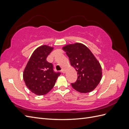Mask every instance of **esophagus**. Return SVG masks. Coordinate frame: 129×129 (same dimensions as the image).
Listing matches in <instances>:
<instances>
[{"label":"esophagus","mask_w":129,"mask_h":129,"mask_svg":"<svg viewBox=\"0 0 129 129\" xmlns=\"http://www.w3.org/2000/svg\"><path fill=\"white\" fill-rule=\"evenodd\" d=\"M66 72V69L65 68H63L62 70H61V72L62 73H65Z\"/></svg>","instance_id":"esophagus-1"}]
</instances>
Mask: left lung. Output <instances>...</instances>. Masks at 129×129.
<instances>
[{
    "instance_id": "1",
    "label": "left lung",
    "mask_w": 129,
    "mask_h": 129,
    "mask_svg": "<svg viewBox=\"0 0 129 129\" xmlns=\"http://www.w3.org/2000/svg\"><path fill=\"white\" fill-rule=\"evenodd\" d=\"M62 49L77 72V79L72 83V87L81 93L92 91L102 77V67L99 61L87 47L81 43L67 45Z\"/></svg>"
}]
</instances>
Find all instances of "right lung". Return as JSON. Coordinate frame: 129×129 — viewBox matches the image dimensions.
<instances>
[{"label":"right lung","mask_w":129,"mask_h":129,"mask_svg":"<svg viewBox=\"0 0 129 129\" xmlns=\"http://www.w3.org/2000/svg\"><path fill=\"white\" fill-rule=\"evenodd\" d=\"M54 47L42 45L33 52L23 73V79L27 87L36 95H44L52 90L60 73L53 71V64L46 58Z\"/></svg>","instance_id":"right-lung-1"}]
</instances>
